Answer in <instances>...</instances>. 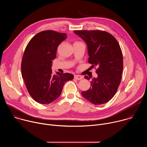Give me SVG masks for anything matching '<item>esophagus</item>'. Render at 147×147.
<instances>
[{"mask_svg": "<svg viewBox=\"0 0 147 147\" xmlns=\"http://www.w3.org/2000/svg\"><path fill=\"white\" fill-rule=\"evenodd\" d=\"M74 78L77 80H80L82 78V77L80 75H74Z\"/></svg>", "mask_w": 147, "mask_h": 147, "instance_id": "esophagus-1", "label": "esophagus"}]
</instances>
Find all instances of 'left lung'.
<instances>
[{"instance_id": "1", "label": "left lung", "mask_w": 147, "mask_h": 147, "mask_svg": "<svg viewBox=\"0 0 147 147\" xmlns=\"http://www.w3.org/2000/svg\"><path fill=\"white\" fill-rule=\"evenodd\" d=\"M74 32L86 43L91 67H98V77L92 79L90 89L82 92V95L94 105L105 103L116 93L121 79L123 60L120 45L116 38L106 31L78 30ZM84 78L90 79L87 76Z\"/></svg>"}]
</instances>
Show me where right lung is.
<instances>
[{"mask_svg":"<svg viewBox=\"0 0 147 147\" xmlns=\"http://www.w3.org/2000/svg\"><path fill=\"white\" fill-rule=\"evenodd\" d=\"M66 34L52 30L41 31L29 42L23 54L21 70L31 97L41 104H49L60 96L66 82L71 80L70 73L52 74V63L58 46L66 39Z\"/></svg>","mask_w":147,"mask_h":147,"instance_id":"obj_1","label":"right lung"}]
</instances>
